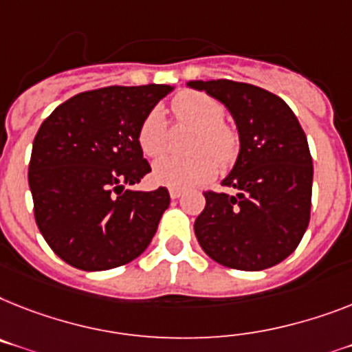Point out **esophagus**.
<instances>
[{
    "label": "esophagus",
    "mask_w": 352,
    "mask_h": 352,
    "mask_svg": "<svg viewBox=\"0 0 352 352\" xmlns=\"http://www.w3.org/2000/svg\"><path fill=\"white\" fill-rule=\"evenodd\" d=\"M169 194L173 199H178V197L183 194V190H179V188H169Z\"/></svg>",
    "instance_id": "34e87169"
}]
</instances>
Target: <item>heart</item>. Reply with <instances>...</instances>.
Here are the masks:
<instances>
[{
	"mask_svg": "<svg viewBox=\"0 0 352 352\" xmlns=\"http://www.w3.org/2000/svg\"><path fill=\"white\" fill-rule=\"evenodd\" d=\"M174 118L197 127L188 156L167 155L153 164V179L170 188L196 187L216 176L217 169H228L239 155V136L225 124V106L203 91L185 89L170 102ZM138 145L149 158L167 147V120L160 107L151 109L138 127Z\"/></svg>",
	"mask_w": 352,
	"mask_h": 352,
	"instance_id": "b5f03b06",
	"label": "heart"
}]
</instances>
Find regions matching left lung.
Instances as JSON below:
<instances>
[{
  "label": "left lung",
  "mask_w": 352,
  "mask_h": 352,
  "mask_svg": "<svg viewBox=\"0 0 352 352\" xmlns=\"http://www.w3.org/2000/svg\"><path fill=\"white\" fill-rule=\"evenodd\" d=\"M228 107L241 149L223 187L207 190V205L194 223L205 254L234 270L272 268L300 243L311 216L313 160L306 133L283 98L228 78L190 80Z\"/></svg>",
  "instance_id": "obj_1"
}]
</instances>
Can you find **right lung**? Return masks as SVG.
Masks as SVG:
<instances>
[{
  "label": "right lung",
  "mask_w": 352,
  "mask_h": 352,
  "mask_svg": "<svg viewBox=\"0 0 352 352\" xmlns=\"http://www.w3.org/2000/svg\"><path fill=\"white\" fill-rule=\"evenodd\" d=\"M170 86H107L78 93L41 124L28 164L34 216L55 254L74 268L102 272L149 246L169 190H126L151 165L138 127Z\"/></svg>",
  "instance_id": "add662e5"
}]
</instances>
